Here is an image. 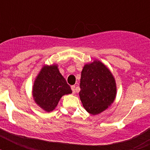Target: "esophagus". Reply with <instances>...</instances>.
Returning <instances> with one entry per match:
<instances>
[{"instance_id":"esophagus-1","label":"esophagus","mask_w":150,"mask_h":150,"mask_svg":"<svg viewBox=\"0 0 150 150\" xmlns=\"http://www.w3.org/2000/svg\"><path fill=\"white\" fill-rule=\"evenodd\" d=\"M71 89H72L73 93H75V86H71Z\"/></svg>"}]
</instances>
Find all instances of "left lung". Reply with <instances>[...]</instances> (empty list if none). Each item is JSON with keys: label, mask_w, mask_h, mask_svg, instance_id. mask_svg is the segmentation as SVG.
Instances as JSON below:
<instances>
[{"label": "left lung", "mask_w": 150, "mask_h": 150, "mask_svg": "<svg viewBox=\"0 0 150 150\" xmlns=\"http://www.w3.org/2000/svg\"><path fill=\"white\" fill-rule=\"evenodd\" d=\"M79 87L80 100L91 114H98L105 110L116 97L114 78L105 65L97 61L84 66Z\"/></svg>", "instance_id": "left-lung-1"}]
</instances>
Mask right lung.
<instances>
[{"label": "right lung", "instance_id": "right-lung-1", "mask_svg": "<svg viewBox=\"0 0 150 150\" xmlns=\"http://www.w3.org/2000/svg\"><path fill=\"white\" fill-rule=\"evenodd\" d=\"M71 92V87L59 73L56 65L43 67L33 88V95L36 103L47 112L55 109L64 95Z\"/></svg>", "mask_w": 150, "mask_h": 150}]
</instances>
